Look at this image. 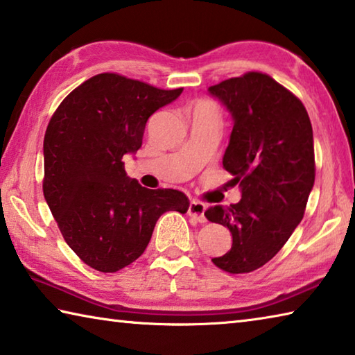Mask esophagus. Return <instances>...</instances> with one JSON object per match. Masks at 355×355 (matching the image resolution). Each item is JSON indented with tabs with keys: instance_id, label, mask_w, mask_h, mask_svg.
Returning <instances> with one entry per match:
<instances>
[{
	"instance_id": "esophagus-1",
	"label": "esophagus",
	"mask_w": 355,
	"mask_h": 355,
	"mask_svg": "<svg viewBox=\"0 0 355 355\" xmlns=\"http://www.w3.org/2000/svg\"><path fill=\"white\" fill-rule=\"evenodd\" d=\"M205 209H207L205 203H202L199 200H191L189 207H188V214L191 216V218H194L197 222H200L202 224V222H207Z\"/></svg>"
}]
</instances>
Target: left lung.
I'll list each match as a JSON object with an SVG mask.
<instances>
[{"label":"left lung","instance_id":"8db88e82","mask_svg":"<svg viewBox=\"0 0 355 355\" xmlns=\"http://www.w3.org/2000/svg\"><path fill=\"white\" fill-rule=\"evenodd\" d=\"M208 91L233 117L222 164L241 188L238 203L205 211L233 238L232 249L213 263L230 274L252 272L284 248L304 218L315 183L313 130L302 101L261 71Z\"/></svg>","mask_w":355,"mask_h":355}]
</instances>
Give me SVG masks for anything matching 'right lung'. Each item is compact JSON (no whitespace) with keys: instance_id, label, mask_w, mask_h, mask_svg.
Listing matches in <instances>:
<instances>
[{"instance_id":"right-lung-1","label":"right lung","mask_w":355,"mask_h":355,"mask_svg":"<svg viewBox=\"0 0 355 355\" xmlns=\"http://www.w3.org/2000/svg\"><path fill=\"white\" fill-rule=\"evenodd\" d=\"M117 73L73 89L53 114L44 139V196L65 243L100 272L137 260L159 216L188 211L177 189H147L127 177L123 156L136 153L148 117L178 98Z\"/></svg>"}]
</instances>
